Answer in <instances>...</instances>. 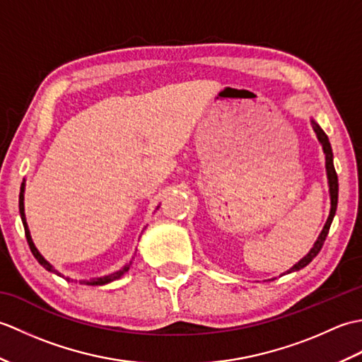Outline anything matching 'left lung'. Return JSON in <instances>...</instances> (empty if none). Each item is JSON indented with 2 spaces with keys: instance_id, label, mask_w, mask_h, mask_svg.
I'll return each instance as SVG.
<instances>
[{
  "instance_id": "1",
  "label": "left lung",
  "mask_w": 362,
  "mask_h": 362,
  "mask_svg": "<svg viewBox=\"0 0 362 362\" xmlns=\"http://www.w3.org/2000/svg\"><path fill=\"white\" fill-rule=\"evenodd\" d=\"M311 124H313V130H314V132H316V136H317L319 143L322 144V149H324V153H325V169H327V179H328V188H329V204H332V206H329V214H328V219L325 222V226H324V228H322V232H320L319 238L316 240V243H314L311 250L306 253V255L302 259H300L298 263H296L294 266L289 269V271H286L284 274H291V272L300 271V269H303L305 266H308L311 261L314 259V257L317 255V253L322 249V245H324V243L327 240L329 226H332L333 218H334V214H336V209H337V193H339V183H337V174H336L334 163H333L332 144H329V140H328L327 134L324 132V130H322V127L313 118H311ZM271 280H274V279H271Z\"/></svg>"
}]
</instances>
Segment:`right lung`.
<instances>
[{
    "label": "right lung",
    "instance_id": "right-lung-1",
    "mask_svg": "<svg viewBox=\"0 0 362 362\" xmlns=\"http://www.w3.org/2000/svg\"><path fill=\"white\" fill-rule=\"evenodd\" d=\"M25 188H26V180H23V183H21V188H20V199H18V209H20V216H21V222H23V227H25V233H26V240H28V244H29V249H30V252H33V255L35 257V259L38 261V263H40L46 271L48 272H52V274H56V275H59V276H62V279H65L66 281H78V280H73V279H70V276H65L64 274H60L56 267H54L49 261H46L45 259V257L42 255L40 252H38V249L35 247V244H34V241H33V236H30V232H29V227H28V222H26V214H25ZM157 210H158V206H157ZM132 261H134V257H132V259L129 261V263H126L124 266H122L121 269H118V271H115V272H112V274H109V275H104V276H96V279H90V280H79V283L81 284H88V286H103V284H107V283H112V281H115V280H118V279H121L122 275H124L129 269H130V266H132Z\"/></svg>",
    "mask_w": 362,
    "mask_h": 362
}]
</instances>
